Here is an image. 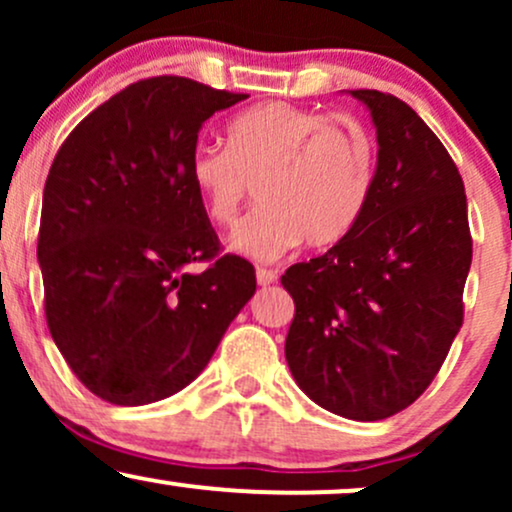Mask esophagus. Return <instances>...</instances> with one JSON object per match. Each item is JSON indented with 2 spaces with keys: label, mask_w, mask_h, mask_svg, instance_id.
I'll return each instance as SVG.
<instances>
[{
  "label": "esophagus",
  "mask_w": 512,
  "mask_h": 512,
  "mask_svg": "<svg viewBox=\"0 0 512 512\" xmlns=\"http://www.w3.org/2000/svg\"><path fill=\"white\" fill-rule=\"evenodd\" d=\"M276 279H279V274H276L274 269L257 267V284H260V286H269V284H274Z\"/></svg>",
  "instance_id": "1"
}]
</instances>
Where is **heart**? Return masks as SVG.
Instances as JSON below:
<instances>
[{"instance_id": "obj_1", "label": "heart", "mask_w": 512, "mask_h": 512, "mask_svg": "<svg viewBox=\"0 0 512 512\" xmlns=\"http://www.w3.org/2000/svg\"><path fill=\"white\" fill-rule=\"evenodd\" d=\"M375 180V151L356 120H322L286 101L228 122L226 149L197 146L190 182L216 226H231L255 185L257 207L231 233L233 252L274 262L298 245L325 250L356 228Z\"/></svg>"}]
</instances>
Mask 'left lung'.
Here are the masks:
<instances>
[{
  "label": "left lung",
  "instance_id": "obj_1",
  "mask_svg": "<svg viewBox=\"0 0 512 512\" xmlns=\"http://www.w3.org/2000/svg\"><path fill=\"white\" fill-rule=\"evenodd\" d=\"M378 168L354 231L286 269L296 303L286 361L313 402L354 421L407 409L433 383L464 317L472 233L448 149L392 93L356 88Z\"/></svg>",
  "mask_w": 512,
  "mask_h": 512
}]
</instances>
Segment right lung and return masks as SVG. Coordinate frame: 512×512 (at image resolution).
I'll return each mask as SVG.
<instances>
[{"label": "right lung", "instance_id": "obj_1", "mask_svg": "<svg viewBox=\"0 0 512 512\" xmlns=\"http://www.w3.org/2000/svg\"><path fill=\"white\" fill-rule=\"evenodd\" d=\"M185 76L129 84L72 129L43 192L45 320L76 378L120 407L190 385L257 289L190 182L197 134L245 101ZM207 261L199 275L187 263Z\"/></svg>", "mask_w": 512, "mask_h": 512}]
</instances>
